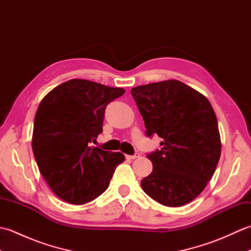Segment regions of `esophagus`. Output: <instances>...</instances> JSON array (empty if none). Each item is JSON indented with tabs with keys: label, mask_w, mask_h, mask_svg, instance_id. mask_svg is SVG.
I'll return each mask as SVG.
<instances>
[{
	"label": "esophagus",
	"mask_w": 251,
	"mask_h": 251,
	"mask_svg": "<svg viewBox=\"0 0 251 251\" xmlns=\"http://www.w3.org/2000/svg\"><path fill=\"white\" fill-rule=\"evenodd\" d=\"M138 157H140L139 153H135L134 155H126V158H128V159H136Z\"/></svg>",
	"instance_id": "34e87169"
}]
</instances>
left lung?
<instances>
[{
  "label": "left lung",
  "mask_w": 251,
  "mask_h": 251,
  "mask_svg": "<svg viewBox=\"0 0 251 251\" xmlns=\"http://www.w3.org/2000/svg\"><path fill=\"white\" fill-rule=\"evenodd\" d=\"M146 135L161 137V149L148 154L152 173L141 181L146 194L168 207L183 206L206 188L219 162L221 140L209 101L177 79L131 89Z\"/></svg>",
  "instance_id": "8db88e82"
}]
</instances>
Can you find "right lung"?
Here are the masks:
<instances>
[{"label": "right lung", "instance_id": "right-lung-1", "mask_svg": "<svg viewBox=\"0 0 251 251\" xmlns=\"http://www.w3.org/2000/svg\"><path fill=\"white\" fill-rule=\"evenodd\" d=\"M123 88L74 78L47 94L37 108L32 150L40 173L54 193L82 205L108 189L121 152L90 147L102 132L105 106Z\"/></svg>", "mask_w": 251, "mask_h": 251}]
</instances>
